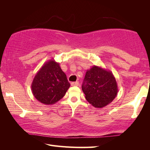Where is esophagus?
I'll list each match as a JSON object with an SVG mask.
<instances>
[{
  "label": "esophagus",
  "mask_w": 150,
  "mask_h": 150,
  "mask_svg": "<svg viewBox=\"0 0 150 150\" xmlns=\"http://www.w3.org/2000/svg\"><path fill=\"white\" fill-rule=\"evenodd\" d=\"M79 82H73L71 83V85L72 86H79Z\"/></svg>",
  "instance_id": "obj_1"
}]
</instances>
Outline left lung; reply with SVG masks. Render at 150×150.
Masks as SVG:
<instances>
[{
	"label": "left lung",
	"mask_w": 150,
	"mask_h": 150,
	"mask_svg": "<svg viewBox=\"0 0 150 150\" xmlns=\"http://www.w3.org/2000/svg\"><path fill=\"white\" fill-rule=\"evenodd\" d=\"M82 90L88 103L98 108L111 103L118 93L117 81L112 72L97 66L87 70Z\"/></svg>",
	"instance_id": "left-lung-1"
}]
</instances>
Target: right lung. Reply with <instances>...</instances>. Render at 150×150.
Masks as SVG:
<instances>
[{
  "instance_id": "add662e5",
  "label": "right lung",
  "mask_w": 150,
  "mask_h": 150,
  "mask_svg": "<svg viewBox=\"0 0 150 150\" xmlns=\"http://www.w3.org/2000/svg\"><path fill=\"white\" fill-rule=\"evenodd\" d=\"M70 86L59 63L53 59L44 64L31 83L33 96L40 103L52 105L64 96Z\"/></svg>"
}]
</instances>
